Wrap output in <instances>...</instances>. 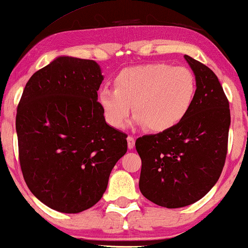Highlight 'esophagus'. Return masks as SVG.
I'll list each match as a JSON object with an SVG mask.
<instances>
[{
	"instance_id": "34e87169",
	"label": "esophagus",
	"mask_w": 248,
	"mask_h": 248,
	"mask_svg": "<svg viewBox=\"0 0 248 248\" xmlns=\"http://www.w3.org/2000/svg\"><path fill=\"white\" fill-rule=\"evenodd\" d=\"M135 145V139L133 137H131V135H128L127 137V147L128 149H133Z\"/></svg>"
}]
</instances>
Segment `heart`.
Here are the masks:
<instances>
[{"mask_svg":"<svg viewBox=\"0 0 248 248\" xmlns=\"http://www.w3.org/2000/svg\"><path fill=\"white\" fill-rule=\"evenodd\" d=\"M114 86L115 89H100L97 97L107 123L115 128L123 127L133 105L135 123L155 133L181 123L196 94L194 73L168 63L126 67L115 78Z\"/></svg>","mask_w":248,"mask_h":248,"instance_id":"1","label":"heart"}]
</instances>
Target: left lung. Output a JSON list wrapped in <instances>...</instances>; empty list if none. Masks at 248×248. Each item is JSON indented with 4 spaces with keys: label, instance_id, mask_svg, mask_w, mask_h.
<instances>
[{
    "label": "left lung",
    "instance_id": "8db88e82",
    "mask_svg": "<svg viewBox=\"0 0 248 248\" xmlns=\"http://www.w3.org/2000/svg\"><path fill=\"white\" fill-rule=\"evenodd\" d=\"M184 57L196 79L191 110L175 127L135 142L142 160L140 191L168 209L193 204L215 186L228 148L230 109L221 84L208 66Z\"/></svg>",
    "mask_w": 248,
    "mask_h": 248
}]
</instances>
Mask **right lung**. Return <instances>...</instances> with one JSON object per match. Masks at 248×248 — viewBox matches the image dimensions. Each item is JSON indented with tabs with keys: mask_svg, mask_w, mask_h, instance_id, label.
<instances>
[{
	"mask_svg": "<svg viewBox=\"0 0 248 248\" xmlns=\"http://www.w3.org/2000/svg\"><path fill=\"white\" fill-rule=\"evenodd\" d=\"M104 77L93 60L60 56L32 74L16 109L23 178L40 202L63 213L91 208L127 151L97 101Z\"/></svg>",
	"mask_w": 248,
	"mask_h": 248,
	"instance_id": "1",
	"label": "right lung"
}]
</instances>
